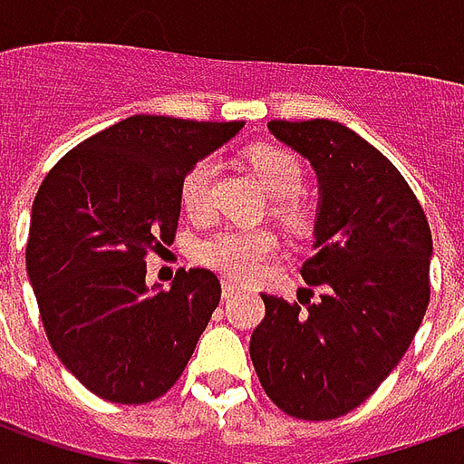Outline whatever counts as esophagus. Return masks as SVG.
Masks as SVG:
<instances>
[{
    "instance_id": "1",
    "label": "esophagus",
    "mask_w": 464,
    "mask_h": 464,
    "mask_svg": "<svg viewBox=\"0 0 464 464\" xmlns=\"http://www.w3.org/2000/svg\"><path fill=\"white\" fill-rule=\"evenodd\" d=\"M241 291V288H238V285H236V283L233 281H223L221 283V295H223V301H228V298H233V295H236V293Z\"/></svg>"
}]
</instances>
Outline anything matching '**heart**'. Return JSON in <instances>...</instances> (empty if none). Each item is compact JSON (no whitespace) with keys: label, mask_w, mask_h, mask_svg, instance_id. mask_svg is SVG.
I'll list each match as a JSON object with an SVG mask.
<instances>
[{"label":"heart","mask_w":464,"mask_h":464,"mask_svg":"<svg viewBox=\"0 0 464 464\" xmlns=\"http://www.w3.org/2000/svg\"><path fill=\"white\" fill-rule=\"evenodd\" d=\"M253 173L261 179L263 188L273 198H283V213L291 221H303L305 208L293 196L303 186L301 159L283 146H258L248 153ZM213 179L216 163L211 159L198 161L186 173L181 183V206L191 216H208L213 211ZM278 251V238L263 228H226L213 233L198 246V261L233 278H251L271 261Z\"/></svg>","instance_id":"1"}]
</instances>
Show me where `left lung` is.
Segmentation results:
<instances>
[{
	"label": "left lung",
	"instance_id": "8db88e82",
	"mask_svg": "<svg viewBox=\"0 0 464 464\" xmlns=\"http://www.w3.org/2000/svg\"><path fill=\"white\" fill-rule=\"evenodd\" d=\"M318 176L313 253L321 285L308 311L266 295L251 360L266 395L293 418H341L378 390L418 333L430 301L432 236L415 193L362 136L328 119L268 121Z\"/></svg>",
	"mask_w": 464,
	"mask_h": 464
}]
</instances>
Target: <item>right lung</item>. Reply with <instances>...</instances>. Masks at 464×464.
<instances>
[{
  "label": "right lung",
  "instance_id": "right-lung-1",
  "mask_svg": "<svg viewBox=\"0 0 464 464\" xmlns=\"http://www.w3.org/2000/svg\"><path fill=\"white\" fill-rule=\"evenodd\" d=\"M243 121L136 114L82 141L36 191L26 273L52 348L86 390L121 405L181 378L221 301L206 268L146 285V253L171 243L181 183Z\"/></svg>",
  "mask_w": 464,
  "mask_h": 464
}]
</instances>
